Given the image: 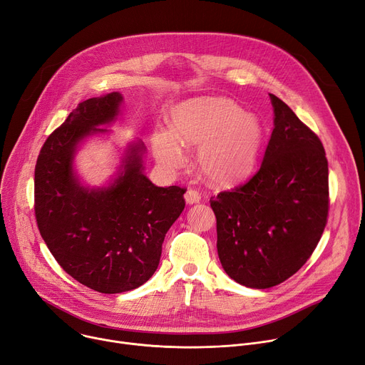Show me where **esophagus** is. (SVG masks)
Segmentation results:
<instances>
[{"label": "esophagus", "mask_w": 365, "mask_h": 365, "mask_svg": "<svg viewBox=\"0 0 365 365\" xmlns=\"http://www.w3.org/2000/svg\"><path fill=\"white\" fill-rule=\"evenodd\" d=\"M185 200L187 204H195L200 202L201 200V193L197 189H187L185 193Z\"/></svg>", "instance_id": "1"}]
</instances>
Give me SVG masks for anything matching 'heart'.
<instances>
[{
  "instance_id": "obj_1",
  "label": "heart",
  "mask_w": 365,
  "mask_h": 365,
  "mask_svg": "<svg viewBox=\"0 0 365 365\" xmlns=\"http://www.w3.org/2000/svg\"><path fill=\"white\" fill-rule=\"evenodd\" d=\"M182 143L201 145L198 164L215 185L229 186L247 179L262 143L259 120L227 98H200L179 106L173 129L155 135L158 161L178 167L185 160Z\"/></svg>"
}]
</instances>
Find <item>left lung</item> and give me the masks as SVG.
Listing matches in <instances>:
<instances>
[{"instance_id":"1","label":"left lung","mask_w":365,"mask_h":365,"mask_svg":"<svg viewBox=\"0 0 365 365\" xmlns=\"http://www.w3.org/2000/svg\"><path fill=\"white\" fill-rule=\"evenodd\" d=\"M270 98L274 129L258 172L210 200L223 269L254 289L294 276L317 247L329 215L323 143L287 104Z\"/></svg>"}]
</instances>
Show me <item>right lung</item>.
I'll list each match as a JSON object with an SVG mask.
<instances>
[{
	"label": "right lung",
	"mask_w": 365,
	"mask_h": 365,
	"mask_svg": "<svg viewBox=\"0 0 365 365\" xmlns=\"http://www.w3.org/2000/svg\"><path fill=\"white\" fill-rule=\"evenodd\" d=\"M123 100L89 98L46 138L35 165L39 233L63 270L101 294L136 289L157 270L167 230L185 208V187H160L142 173L143 143L129 147L123 172L108 187L86 189L73 173L76 145L107 129Z\"/></svg>",
	"instance_id": "1"
}]
</instances>
